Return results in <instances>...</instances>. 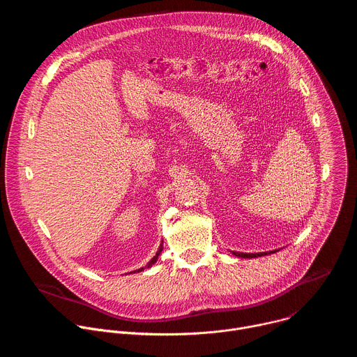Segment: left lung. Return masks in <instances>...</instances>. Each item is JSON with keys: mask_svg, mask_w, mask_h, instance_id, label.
Segmentation results:
<instances>
[{"mask_svg": "<svg viewBox=\"0 0 357 357\" xmlns=\"http://www.w3.org/2000/svg\"><path fill=\"white\" fill-rule=\"evenodd\" d=\"M234 256H237V257H243V259H254V257H261V256H267V254H270V252H256V254H252V252H233Z\"/></svg>", "mask_w": 357, "mask_h": 357, "instance_id": "1", "label": "left lung"}]
</instances>
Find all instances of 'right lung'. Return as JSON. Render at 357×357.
Instances as JSON below:
<instances>
[{
	"mask_svg": "<svg viewBox=\"0 0 357 357\" xmlns=\"http://www.w3.org/2000/svg\"><path fill=\"white\" fill-rule=\"evenodd\" d=\"M161 251H162V244H161V247L158 248V251H157V254H155V256L154 257H152V260L145 266V267H142V268H139V270H135L134 273H139V271H142V270H145V268H149L152 264H154L157 260H158V256H160V254H161Z\"/></svg>",
	"mask_w": 357,
	"mask_h": 357,
	"instance_id": "obj_1",
	"label": "right lung"
}]
</instances>
